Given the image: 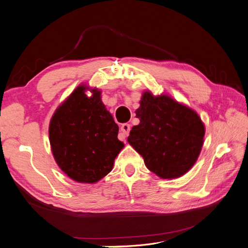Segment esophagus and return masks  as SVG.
<instances>
[{"mask_svg": "<svg viewBox=\"0 0 248 248\" xmlns=\"http://www.w3.org/2000/svg\"><path fill=\"white\" fill-rule=\"evenodd\" d=\"M129 131H130V125L128 123L122 124V126H121V133H122L123 138H126L127 136H128Z\"/></svg>", "mask_w": 248, "mask_h": 248, "instance_id": "34e87169", "label": "esophagus"}]
</instances>
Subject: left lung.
Wrapping results in <instances>:
<instances>
[{"instance_id":"1","label":"left lung","mask_w":248,"mask_h":248,"mask_svg":"<svg viewBox=\"0 0 248 248\" xmlns=\"http://www.w3.org/2000/svg\"><path fill=\"white\" fill-rule=\"evenodd\" d=\"M140 124L127 140L161 179H176L197 162L204 145L205 125L196 110L168 94H141L136 110Z\"/></svg>"}]
</instances>
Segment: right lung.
I'll return each instance as SVG.
<instances>
[{
  "instance_id": "obj_1",
  "label": "right lung",
  "mask_w": 248,
  "mask_h": 248,
  "mask_svg": "<svg viewBox=\"0 0 248 248\" xmlns=\"http://www.w3.org/2000/svg\"><path fill=\"white\" fill-rule=\"evenodd\" d=\"M118 132L119 126L101 100V90L86 84L74 89L57 108L48 128L59 168L74 181L89 184L97 183L114 168L124 148Z\"/></svg>"
}]
</instances>
